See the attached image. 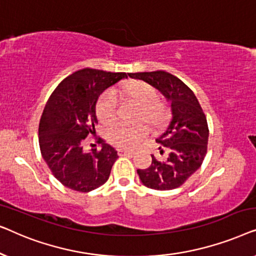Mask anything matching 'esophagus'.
Masks as SVG:
<instances>
[{
	"instance_id": "34e87169",
	"label": "esophagus",
	"mask_w": 256,
	"mask_h": 256,
	"mask_svg": "<svg viewBox=\"0 0 256 256\" xmlns=\"http://www.w3.org/2000/svg\"><path fill=\"white\" fill-rule=\"evenodd\" d=\"M118 154L120 156H132L134 152H130V150H127V149H118Z\"/></svg>"
}]
</instances>
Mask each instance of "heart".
Returning <instances> with one entry per match:
<instances>
[{
	"label": "heart",
	"instance_id": "obj_1",
	"mask_svg": "<svg viewBox=\"0 0 256 256\" xmlns=\"http://www.w3.org/2000/svg\"><path fill=\"white\" fill-rule=\"evenodd\" d=\"M120 93L124 99L138 104L140 110L136 114V120L143 121L152 129L160 128L166 121L169 110L166 104L160 100V94L152 85L143 80H128L120 86ZM96 113L104 126H110L116 120L118 99L112 92H104L98 99ZM149 134L148 127L144 124L136 126H114L108 132V138L112 144L118 148H134L146 138Z\"/></svg>",
	"mask_w": 256,
	"mask_h": 256
}]
</instances>
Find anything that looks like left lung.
I'll return each instance as SVG.
<instances>
[{
    "label": "left lung",
    "mask_w": 256,
    "mask_h": 256,
    "mask_svg": "<svg viewBox=\"0 0 256 256\" xmlns=\"http://www.w3.org/2000/svg\"><path fill=\"white\" fill-rule=\"evenodd\" d=\"M129 76L149 82L171 101V118L156 138L169 150V156L160 162L152 155V166L138 170L140 180L154 190L180 188L200 168L208 152V127L200 104L194 93L169 72H138Z\"/></svg>",
    "instance_id": "obj_1"
}]
</instances>
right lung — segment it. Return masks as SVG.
Here are the masks:
<instances>
[{
	"mask_svg": "<svg viewBox=\"0 0 256 256\" xmlns=\"http://www.w3.org/2000/svg\"><path fill=\"white\" fill-rule=\"evenodd\" d=\"M127 76L82 68L66 76L48 98L38 128L40 148L52 174L64 186L90 192L107 182L118 152L99 138L100 150L84 152L82 142L96 132L98 98Z\"/></svg>",
	"mask_w": 256,
	"mask_h": 256,
	"instance_id": "add662e5",
	"label": "right lung"
}]
</instances>
